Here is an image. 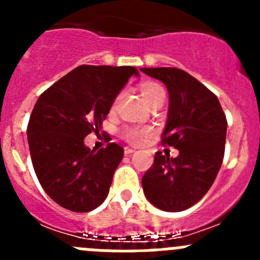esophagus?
I'll list each match as a JSON object with an SVG mask.
<instances>
[{
    "label": "esophagus",
    "instance_id": "obj_1",
    "mask_svg": "<svg viewBox=\"0 0 260 260\" xmlns=\"http://www.w3.org/2000/svg\"><path fill=\"white\" fill-rule=\"evenodd\" d=\"M136 149L132 148V147H124V154L125 156H129V154L135 153Z\"/></svg>",
    "mask_w": 260,
    "mask_h": 260
}]
</instances>
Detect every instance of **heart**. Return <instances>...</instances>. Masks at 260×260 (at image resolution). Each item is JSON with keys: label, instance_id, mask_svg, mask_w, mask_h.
I'll return each instance as SVG.
<instances>
[{"label": "heart", "instance_id": "1", "mask_svg": "<svg viewBox=\"0 0 260 260\" xmlns=\"http://www.w3.org/2000/svg\"><path fill=\"white\" fill-rule=\"evenodd\" d=\"M142 95L145 101L148 104L156 101L158 98L165 99V90L159 84L153 83V81H147L142 84ZM152 129L149 127H140V125H133V127L125 128L123 136L127 141L135 145H140V143L145 142V140L148 136H151Z\"/></svg>", "mask_w": 260, "mask_h": 260}]
</instances>
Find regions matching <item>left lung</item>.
<instances>
[{
	"label": "left lung",
	"mask_w": 260,
	"mask_h": 260,
	"mask_svg": "<svg viewBox=\"0 0 260 260\" xmlns=\"http://www.w3.org/2000/svg\"><path fill=\"white\" fill-rule=\"evenodd\" d=\"M169 91V113L162 143L179 156L154 154L142 177L147 200L164 211L177 212L204 198L221 167L228 122L219 99L204 84L176 68H141Z\"/></svg>",
	"instance_id": "left-lung-1"
}]
</instances>
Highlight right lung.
Masks as SVG:
<instances>
[{
	"instance_id": "right-lung-1",
	"label": "right lung",
	"mask_w": 260,
	"mask_h": 260,
	"mask_svg": "<svg viewBox=\"0 0 260 260\" xmlns=\"http://www.w3.org/2000/svg\"><path fill=\"white\" fill-rule=\"evenodd\" d=\"M133 67L81 65L46 89L27 125L31 161L39 182L62 208L88 212L104 203L123 148L90 149L84 138L99 133Z\"/></svg>"
}]
</instances>
